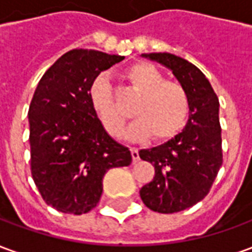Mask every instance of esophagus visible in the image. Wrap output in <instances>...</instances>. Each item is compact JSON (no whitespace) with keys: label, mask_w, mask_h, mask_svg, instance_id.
Instances as JSON below:
<instances>
[{"label":"esophagus","mask_w":252,"mask_h":252,"mask_svg":"<svg viewBox=\"0 0 252 252\" xmlns=\"http://www.w3.org/2000/svg\"><path fill=\"white\" fill-rule=\"evenodd\" d=\"M131 155H132V160H133V163H136L137 160H139V150L137 148H131Z\"/></svg>","instance_id":"esophagus-1"}]
</instances>
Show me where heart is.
<instances>
[{"label":"heart","mask_w":252,"mask_h":252,"mask_svg":"<svg viewBox=\"0 0 252 252\" xmlns=\"http://www.w3.org/2000/svg\"><path fill=\"white\" fill-rule=\"evenodd\" d=\"M128 81L142 93L133 108L137 120L128 129L131 139L166 142L177 136L185 126L189 116V95L182 85L164 81L162 72L153 64L139 62L126 72ZM90 105L95 116L112 136H120L126 117L117 110L108 78L99 75L90 88Z\"/></svg>","instance_id":"1"}]
</instances>
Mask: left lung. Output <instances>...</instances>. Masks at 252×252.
Here are the masks:
<instances>
[{
    "label": "left lung",
    "mask_w": 252,
    "mask_h": 252,
    "mask_svg": "<svg viewBox=\"0 0 252 252\" xmlns=\"http://www.w3.org/2000/svg\"><path fill=\"white\" fill-rule=\"evenodd\" d=\"M167 67L189 95V120L181 133L158 147L139 151L155 167L154 180L140 189L144 205L174 213L200 202L222 163L219 98L198 67L169 52L142 54Z\"/></svg>",
    "instance_id": "8db88e82"
}]
</instances>
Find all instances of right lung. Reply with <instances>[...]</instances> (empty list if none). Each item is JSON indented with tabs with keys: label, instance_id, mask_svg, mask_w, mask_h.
<instances>
[{
	"label": "right lung",
	"instance_id": "right-lung-1",
	"mask_svg": "<svg viewBox=\"0 0 252 252\" xmlns=\"http://www.w3.org/2000/svg\"><path fill=\"white\" fill-rule=\"evenodd\" d=\"M124 57L72 50L41 77L28 110L31 171L43 200L82 215L98 204L102 178L129 166L131 151L108 135L90 105L94 79Z\"/></svg>",
	"mask_w": 252,
	"mask_h": 252
}]
</instances>
